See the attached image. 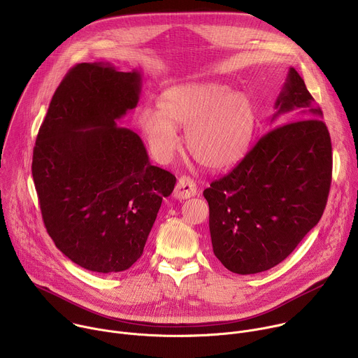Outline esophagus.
I'll return each mask as SVG.
<instances>
[{
	"label": "esophagus",
	"instance_id": "34e87169",
	"mask_svg": "<svg viewBox=\"0 0 358 358\" xmlns=\"http://www.w3.org/2000/svg\"><path fill=\"white\" fill-rule=\"evenodd\" d=\"M196 194V185L194 180L188 176H182L178 178V182L174 189V196L177 199H187Z\"/></svg>",
	"mask_w": 358,
	"mask_h": 358
}]
</instances>
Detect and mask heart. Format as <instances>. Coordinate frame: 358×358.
I'll list each match as a JSON object with an SVG mask.
<instances>
[{
  "mask_svg": "<svg viewBox=\"0 0 358 358\" xmlns=\"http://www.w3.org/2000/svg\"><path fill=\"white\" fill-rule=\"evenodd\" d=\"M152 151L167 160L180 147L177 129H187L185 144L201 166L220 170L246 150L255 124L249 96L222 83H184L167 89L160 110L145 108L138 117Z\"/></svg>",
  "mask_w": 358,
  "mask_h": 358,
  "instance_id": "obj_1",
  "label": "heart"
}]
</instances>
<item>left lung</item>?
<instances>
[{
  "label": "left lung",
  "mask_w": 358,
  "mask_h": 358,
  "mask_svg": "<svg viewBox=\"0 0 358 358\" xmlns=\"http://www.w3.org/2000/svg\"><path fill=\"white\" fill-rule=\"evenodd\" d=\"M275 110L271 122L283 116L286 123L266 131L232 171L203 191L215 257L238 275L285 261L327 203L331 140L322 109L294 68Z\"/></svg>",
  "instance_id": "1"
}]
</instances>
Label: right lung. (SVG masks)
<instances>
[{
    "mask_svg": "<svg viewBox=\"0 0 358 358\" xmlns=\"http://www.w3.org/2000/svg\"><path fill=\"white\" fill-rule=\"evenodd\" d=\"M141 75L94 62L73 66L49 103L32 157L45 228L73 264L129 269L176 177L151 166L141 138L119 120L138 103Z\"/></svg>",
    "mask_w": 358,
    "mask_h": 358,
    "instance_id": "add662e5",
    "label": "right lung"
}]
</instances>
